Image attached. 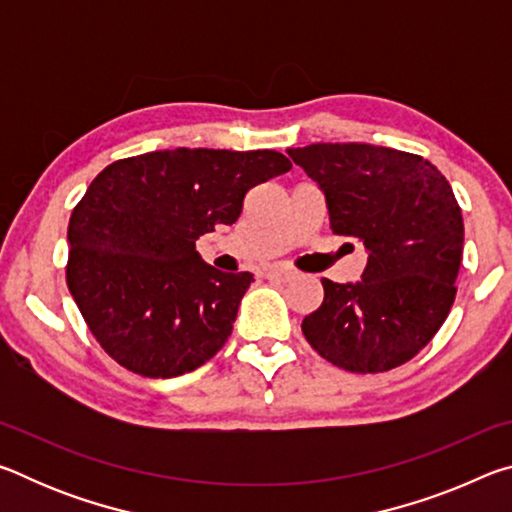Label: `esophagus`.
I'll return each instance as SVG.
<instances>
[{"mask_svg": "<svg viewBox=\"0 0 512 512\" xmlns=\"http://www.w3.org/2000/svg\"><path fill=\"white\" fill-rule=\"evenodd\" d=\"M268 280H275V282H289L293 275L291 268H282V266H271V268H266V273H264Z\"/></svg>", "mask_w": 512, "mask_h": 512, "instance_id": "1", "label": "esophagus"}]
</instances>
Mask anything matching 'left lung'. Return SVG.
I'll list each match as a JSON object with an SVG mask.
<instances>
[{"label": "left lung", "mask_w": 512, "mask_h": 512, "mask_svg": "<svg viewBox=\"0 0 512 512\" xmlns=\"http://www.w3.org/2000/svg\"><path fill=\"white\" fill-rule=\"evenodd\" d=\"M289 155L325 194L334 235L368 250L359 282L323 277V305L302 320V334L343 370L402 366L456 298L463 216L452 187L429 160L388 146L309 144Z\"/></svg>", "instance_id": "obj_1"}]
</instances>
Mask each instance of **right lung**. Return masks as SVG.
I'll use <instances>...</instances> for the list:
<instances>
[{
  "label": "right lung",
  "instance_id": "right-lung-1",
  "mask_svg": "<svg viewBox=\"0 0 512 512\" xmlns=\"http://www.w3.org/2000/svg\"><path fill=\"white\" fill-rule=\"evenodd\" d=\"M289 169L277 151L173 149L92 180L69 216L67 287L119 366L169 379L223 348L253 275L216 271L196 239L235 223L248 189Z\"/></svg>",
  "mask_w": 512,
  "mask_h": 512
}]
</instances>
